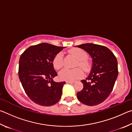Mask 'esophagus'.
<instances>
[{
  "instance_id": "esophagus-1",
  "label": "esophagus",
  "mask_w": 132,
  "mask_h": 132,
  "mask_svg": "<svg viewBox=\"0 0 132 132\" xmlns=\"http://www.w3.org/2000/svg\"><path fill=\"white\" fill-rule=\"evenodd\" d=\"M75 81H66V83H69V84H72L74 83Z\"/></svg>"
}]
</instances>
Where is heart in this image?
<instances>
[{
  "mask_svg": "<svg viewBox=\"0 0 132 132\" xmlns=\"http://www.w3.org/2000/svg\"><path fill=\"white\" fill-rule=\"evenodd\" d=\"M70 53L77 59L76 66H80L84 71H87L90 69V63L87 59V53L84 50L80 48H75L70 51ZM53 65L54 68L59 70L63 66V53L59 52L55 56L53 59ZM83 71L79 68L74 69H64L59 73V78L64 81H74L75 80L83 76Z\"/></svg>",
  "mask_w": 132,
  "mask_h": 132,
  "instance_id": "heart-1",
  "label": "heart"
}]
</instances>
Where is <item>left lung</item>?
I'll return each instance as SVG.
<instances>
[{"instance_id": "left-lung-1", "label": "left lung", "mask_w": 132, "mask_h": 132, "mask_svg": "<svg viewBox=\"0 0 132 132\" xmlns=\"http://www.w3.org/2000/svg\"><path fill=\"white\" fill-rule=\"evenodd\" d=\"M77 46L93 58L90 74L81 81L83 88L77 93V98L87 105H97L104 102L113 90L118 75L117 59L106 46L90 43Z\"/></svg>"}]
</instances>
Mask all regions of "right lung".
Wrapping results in <instances>:
<instances>
[{
	"label": "right lung",
	"instance_id": "1",
	"mask_svg": "<svg viewBox=\"0 0 132 132\" xmlns=\"http://www.w3.org/2000/svg\"><path fill=\"white\" fill-rule=\"evenodd\" d=\"M64 48L42 43L30 46L20 57V80L27 95L37 104L49 106L61 99L66 82L53 81L57 74L52 62Z\"/></svg>",
	"mask_w": 132,
	"mask_h": 132
}]
</instances>
